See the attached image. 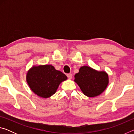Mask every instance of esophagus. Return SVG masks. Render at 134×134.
<instances>
[{
    "instance_id": "obj_1",
    "label": "esophagus",
    "mask_w": 134,
    "mask_h": 134,
    "mask_svg": "<svg viewBox=\"0 0 134 134\" xmlns=\"http://www.w3.org/2000/svg\"><path fill=\"white\" fill-rule=\"evenodd\" d=\"M67 77L69 78V79H71L72 78V74H71V73L67 74Z\"/></svg>"
}]
</instances>
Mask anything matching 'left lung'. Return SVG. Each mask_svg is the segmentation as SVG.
<instances>
[{
  "label": "left lung",
  "instance_id": "obj_1",
  "mask_svg": "<svg viewBox=\"0 0 134 134\" xmlns=\"http://www.w3.org/2000/svg\"><path fill=\"white\" fill-rule=\"evenodd\" d=\"M74 78L83 93L90 97L101 94L109 83L108 75L106 72L97 71L88 66L81 67Z\"/></svg>",
  "mask_w": 134,
  "mask_h": 134
}]
</instances>
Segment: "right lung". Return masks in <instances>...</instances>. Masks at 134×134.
I'll list each match as a JSON object with an SVG mask.
<instances>
[{"label": "right lung", "mask_w": 134, "mask_h": 134, "mask_svg": "<svg viewBox=\"0 0 134 134\" xmlns=\"http://www.w3.org/2000/svg\"><path fill=\"white\" fill-rule=\"evenodd\" d=\"M67 79L64 73L51 65L33 67L26 75L27 83L31 89L44 98L55 93L59 85Z\"/></svg>", "instance_id": "1"}]
</instances>
